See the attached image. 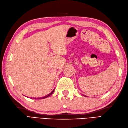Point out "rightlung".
Returning a JSON list of instances; mask_svg holds the SVG:
<instances>
[{
	"instance_id": "obj_1",
	"label": "right lung",
	"mask_w": 128,
	"mask_h": 128,
	"mask_svg": "<svg viewBox=\"0 0 128 128\" xmlns=\"http://www.w3.org/2000/svg\"><path fill=\"white\" fill-rule=\"evenodd\" d=\"M54 90H53L51 92V93H50L49 94H48V95H47V96H44V97H42V98H34V99H44V98H46L47 97H48V96H50V95H52V93H53V92H54Z\"/></svg>"
}]
</instances>
